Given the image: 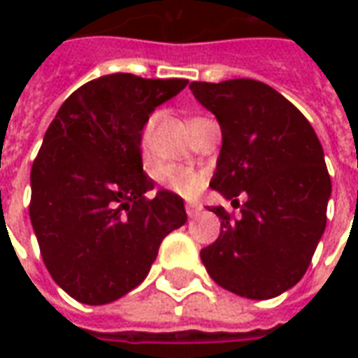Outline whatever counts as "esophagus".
<instances>
[{"instance_id": "1", "label": "esophagus", "mask_w": 358, "mask_h": 358, "mask_svg": "<svg viewBox=\"0 0 358 358\" xmlns=\"http://www.w3.org/2000/svg\"><path fill=\"white\" fill-rule=\"evenodd\" d=\"M186 213L189 218H195L199 213H201V205H199V203H187Z\"/></svg>"}]
</instances>
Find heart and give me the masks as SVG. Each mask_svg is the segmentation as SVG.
Masks as SVG:
<instances>
[{"label": "heart", "instance_id": "b5f03b06", "mask_svg": "<svg viewBox=\"0 0 358 358\" xmlns=\"http://www.w3.org/2000/svg\"><path fill=\"white\" fill-rule=\"evenodd\" d=\"M151 126L153 122H149L143 130L141 136V151L143 155H148L149 149V136H151ZM161 182L169 187L174 194L182 195V197H194L199 194V189L203 186V176L199 172H195L194 169H186V166H176V164H169L161 169Z\"/></svg>", "mask_w": 358, "mask_h": 358}]
</instances>
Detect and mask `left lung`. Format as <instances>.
<instances>
[{
  "instance_id": "8db88e82",
  "label": "left lung",
  "mask_w": 358,
  "mask_h": 358,
  "mask_svg": "<svg viewBox=\"0 0 358 358\" xmlns=\"http://www.w3.org/2000/svg\"><path fill=\"white\" fill-rule=\"evenodd\" d=\"M217 117L222 148L209 186L238 203L241 217L213 207L220 236L201 249L209 276L248 299H272L307 272L326 228L331 180L313 126L293 103L251 78L192 82Z\"/></svg>"
}]
</instances>
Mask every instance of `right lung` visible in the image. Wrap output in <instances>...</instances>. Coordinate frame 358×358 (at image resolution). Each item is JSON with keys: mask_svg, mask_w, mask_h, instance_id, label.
Listing matches in <instances>:
<instances>
[{"mask_svg": "<svg viewBox=\"0 0 358 358\" xmlns=\"http://www.w3.org/2000/svg\"><path fill=\"white\" fill-rule=\"evenodd\" d=\"M184 78L117 73L84 84L43 136L30 172V222L45 268L86 305L120 299L145 280L161 241L186 224L184 199H153L143 174L141 130Z\"/></svg>", "mask_w": 358, "mask_h": 358, "instance_id": "right-lung-1", "label": "right lung"}]
</instances>
